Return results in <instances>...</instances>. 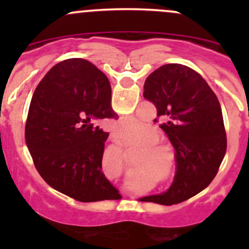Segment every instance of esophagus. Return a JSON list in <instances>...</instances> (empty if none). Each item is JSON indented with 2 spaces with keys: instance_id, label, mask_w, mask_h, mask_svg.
<instances>
[{
  "instance_id": "obj_1",
  "label": "esophagus",
  "mask_w": 249,
  "mask_h": 249,
  "mask_svg": "<svg viewBox=\"0 0 249 249\" xmlns=\"http://www.w3.org/2000/svg\"><path fill=\"white\" fill-rule=\"evenodd\" d=\"M112 139L114 141H122V140H120V137L118 136V135H115V134H112Z\"/></svg>"
}]
</instances>
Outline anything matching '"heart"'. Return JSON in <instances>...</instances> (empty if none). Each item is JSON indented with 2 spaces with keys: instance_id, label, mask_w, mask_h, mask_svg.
<instances>
[{
  "instance_id": "obj_1",
  "label": "heart",
  "mask_w": 249,
  "mask_h": 249,
  "mask_svg": "<svg viewBox=\"0 0 249 249\" xmlns=\"http://www.w3.org/2000/svg\"><path fill=\"white\" fill-rule=\"evenodd\" d=\"M148 129H150L149 123H147L145 120L141 119L139 117H126L115 123L113 131L124 140L139 141ZM150 149L162 152V150L169 149V147L162 144H155L152 145Z\"/></svg>"
}]
</instances>
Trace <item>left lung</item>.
Wrapping results in <instances>:
<instances>
[{"instance_id": "left-lung-1", "label": "left lung", "mask_w": 249, "mask_h": 249, "mask_svg": "<svg viewBox=\"0 0 249 249\" xmlns=\"http://www.w3.org/2000/svg\"><path fill=\"white\" fill-rule=\"evenodd\" d=\"M143 96L157 107L160 125L176 150L177 171L165 194L140 199L172 205L205 189L227 152V135L217 96L196 71L180 64L155 70L144 82ZM157 120V119H155Z\"/></svg>"}]
</instances>
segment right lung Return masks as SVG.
I'll list each match as a JSON object with an SVG mask.
<instances>
[{"label": "right lung", "mask_w": 249, "mask_h": 249, "mask_svg": "<svg viewBox=\"0 0 249 249\" xmlns=\"http://www.w3.org/2000/svg\"><path fill=\"white\" fill-rule=\"evenodd\" d=\"M110 84L84 59L55 65L37 85L30 104L25 140L41 177L57 192L80 202L119 200L102 171L108 132Z\"/></svg>", "instance_id": "obj_1"}]
</instances>
